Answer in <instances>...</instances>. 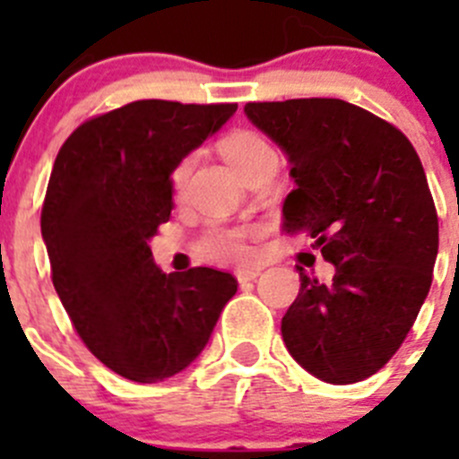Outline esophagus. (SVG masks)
<instances>
[{
    "label": "esophagus",
    "mask_w": 459,
    "mask_h": 459,
    "mask_svg": "<svg viewBox=\"0 0 459 459\" xmlns=\"http://www.w3.org/2000/svg\"><path fill=\"white\" fill-rule=\"evenodd\" d=\"M259 273H262V271L255 269V266H250V269H238L237 273H234V275H237L238 282H248V280H255V278H257Z\"/></svg>",
    "instance_id": "obj_1"
}]
</instances>
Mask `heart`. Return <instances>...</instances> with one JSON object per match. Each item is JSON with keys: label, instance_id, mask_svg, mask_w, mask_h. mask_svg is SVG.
I'll use <instances>...</instances> for the list:
<instances>
[{"label": "heart", "instance_id": "heart-1", "mask_svg": "<svg viewBox=\"0 0 459 459\" xmlns=\"http://www.w3.org/2000/svg\"><path fill=\"white\" fill-rule=\"evenodd\" d=\"M221 153L225 158L230 168L238 174V177H248L253 169L262 168L264 163L275 160V152L269 142L262 135L253 131H237L230 133L227 137L221 140ZM190 169V158L181 160L179 168L174 169V184L179 186L186 179V174ZM197 250L204 259L209 262H238L248 255L246 248V238L238 230H211L197 243Z\"/></svg>", "mask_w": 459, "mask_h": 459}]
</instances>
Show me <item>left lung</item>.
Here are the masks:
<instances>
[{
  "instance_id": "8db88e82",
  "label": "left lung",
  "mask_w": 459,
  "mask_h": 459,
  "mask_svg": "<svg viewBox=\"0 0 459 459\" xmlns=\"http://www.w3.org/2000/svg\"><path fill=\"white\" fill-rule=\"evenodd\" d=\"M243 112L291 165L282 230H307L335 266L328 285L296 266L285 347L328 384L368 379L400 350L432 285L439 221L419 153L395 126L340 99Z\"/></svg>"
}]
</instances>
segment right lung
I'll list each match as a JSON object with an SVG mask.
<instances>
[{
    "instance_id": "right-lung-1",
    "label": "right lung",
    "mask_w": 459,
    "mask_h": 459,
    "mask_svg": "<svg viewBox=\"0 0 459 459\" xmlns=\"http://www.w3.org/2000/svg\"><path fill=\"white\" fill-rule=\"evenodd\" d=\"M234 112L135 100L84 121L56 153L40 213L52 282L89 351L126 379L186 370L237 294L232 273H163L149 248L172 213V172Z\"/></svg>"
}]
</instances>
